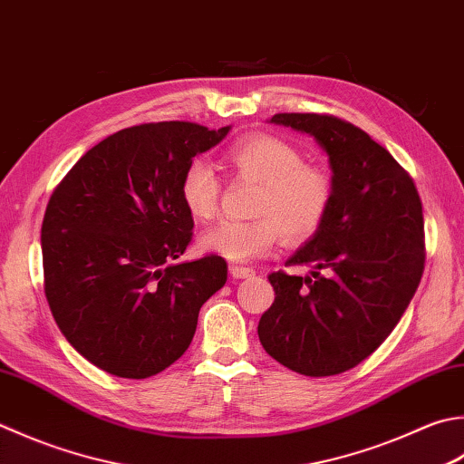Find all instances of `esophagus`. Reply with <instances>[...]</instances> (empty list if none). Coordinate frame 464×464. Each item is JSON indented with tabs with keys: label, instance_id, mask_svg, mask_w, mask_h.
<instances>
[{
	"label": "esophagus",
	"instance_id": "34e87169",
	"mask_svg": "<svg viewBox=\"0 0 464 464\" xmlns=\"http://www.w3.org/2000/svg\"><path fill=\"white\" fill-rule=\"evenodd\" d=\"M229 271H231V276H233L235 279H245V277L256 276V269H253V267H245V266H231Z\"/></svg>",
	"mask_w": 464,
	"mask_h": 464
}]
</instances>
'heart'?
Segmentation results:
<instances>
[{"label":"heart","instance_id":"obj_1","mask_svg":"<svg viewBox=\"0 0 464 464\" xmlns=\"http://www.w3.org/2000/svg\"><path fill=\"white\" fill-rule=\"evenodd\" d=\"M227 162L239 179L259 185L247 221H221L198 237V249L229 261H251L276 247L310 241L322 229L334 205V177L328 169L304 162L294 144L274 134H253L227 150ZM180 201L197 221L219 211L221 180L211 162L193 159L179 185Z\"/></svg>","mask_w":464,"mask_h":464}]
</instances>
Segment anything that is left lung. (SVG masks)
Listing matches in <instances>:
<instances>
[{
	"label": "left lung",
	"mask_w": 464,
	"mask_h": 464,
	"mask_svg": "<svg viewBox=\"0 0 464 464\" xmlns=\"http://www.w3.org/2000/svg\"><path fill=\"white\" fill-rule=\"evenodd\" d=\"M271 122L312 134L328 152L334 205L287 266L269 274L276 302L261 315V346L304 376L342 374L380 348L424 271L422 203L412 177L376 140L332 114L279 112Z\"/></svg>",
	"instance_id": "left-lung-1"
}]
</instances>
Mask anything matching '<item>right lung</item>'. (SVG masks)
Returning a JSON list of instances; mask_svg holds the SVG:
<instances>
[{
	"instance_id": "obj_1",
	"label": "right lung",
	"mask_w": 464,
	"mask_h": 464,
	"mask_svg": "<svg viewBox=\"0 0 464 464\" xmlns=\"http://www.w3.org/2000/svg\"><path fill=\"white\" fill-rule=\"evenodd\" d=\"M227 132L185 121L130 126L53 188L42 223L44 294L66 340L108 374L140 380L175 364L201 305L225 285L223 257L175 259L195 225L180 177Z\"/></svg>"
}]
</instances>
